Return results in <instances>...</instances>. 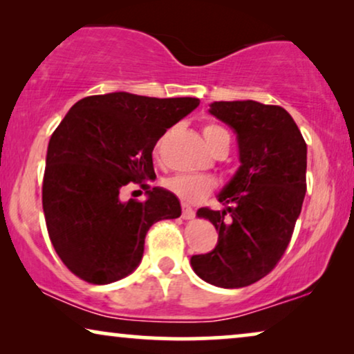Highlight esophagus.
Segmentation results:
<instances>
[{"mask_svg": "<svg viewBox=\"0 0 354 354\" xmlns=\"http://www.w3.org/2000/svg\"><path fill=\"white\" fill-rule=\"evenodd\" d=\"M182 217L187 221L195 217V211H193V207L190 205H187V203H182Z\"/></svg>", "mask_w": 354, "mask_h": 354, "instance_id": "1", "label": "esophagus"}]
</instances>
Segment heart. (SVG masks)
Returning <instances> with one entry per match:
<instances>
[{"mask_svg":"<svg viewBox=\"0 0 354 354\" xmlns=\"http://www.w3.org/2000/svg\"><path fill=\"white\" fill-rule=\"evenodd\" d=\"M203 135H205L207 145L214 148L217 143L224 137H229V133L224 129L216 124H206L203 127ZM166 187L172 193L188 203H198L209 195L214 190L216 182L209 176H203V174H178L174 176L166 182Z\"/></svg>","mask_w":354,"mask_h":354,"instance_id":"b5f03b06","label":"heart"}]
</instances>
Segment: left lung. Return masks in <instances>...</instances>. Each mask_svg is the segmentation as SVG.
Returning <instances> with one entry per match:
<instances>
[{"label": "left lung", "mask_w": 354, "mask_h": 354, "mask_svg": "<svg viewBox=\"0 0 354 354\" xmlns=\"http://www.w3.org/2000/svg\"><path fill=\"white\" fill-rule=\"evenodd\" d=\"M209 113L234 129L240 167L217 200L198 209L219 232L216 248L192 256L198 277L221 288L258 282L287 250L306 193V143L292 115L258 101H214Z\"/></svg>", "instance_id": "8db88e82"}]
</instances>
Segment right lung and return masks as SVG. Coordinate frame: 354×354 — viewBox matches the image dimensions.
Returning a JSON list of instances; mask_svg holds the SVG:
<instances>
[{"instance_id": "1", "label": "right lung", "mask_w": 354, "mask_h": 354, "mask_svg": "<svg viewBox=\"0 0 354 354\" xmlns=\"http://www.w3.org/2000/svg\"><path fill=\"white\" fill-rule=\"evenodd\" d=\"M198 104L115 91L77 101L57 125L48 143L43 212L57 256L77 277L96 285L127 277L142 261L149 227L182 214L178 198L161 187L145 201H124L120 193L156 177L158 140Z\"/></svg>"}]
</instances>
